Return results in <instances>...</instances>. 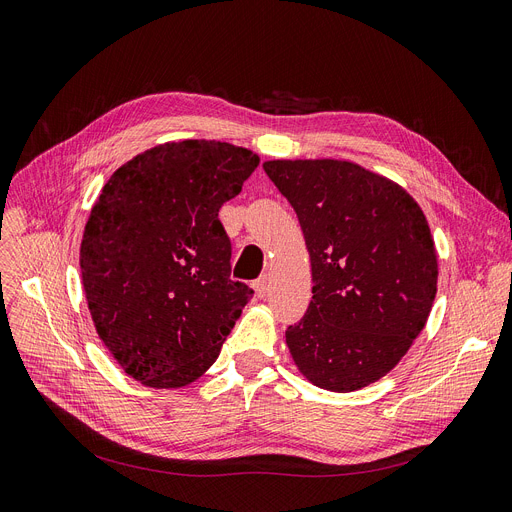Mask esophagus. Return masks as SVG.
Instances as JSON below:
<instances>
[{"mask_svg": "<svg viewBox=\"0 0 512 512\" xmlns=\"http://www.w3.org/2000/svg\"><path fill=\"white\" fill-rule=\"evenodd\" d=\"M268 288H270V276H268V274L259 276V278L253 282V291H255V295H257L259 299H263L265 295H268Z\"/></svg>", "mask_w": 512, "mask_h": 512, "instance_id": "obj_1", "label": "esophagus"}]
</instances>
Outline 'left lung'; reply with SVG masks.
<instances>
[{
    "mask_svg": "<svg viewBox=\"0 0 512 512\" xmlns=\"http://www.w3.org/2000/svg\"><path fill=\"white\" fill-rule=\"evenodd\" d=\"M293 205L311 259V303L286 328L309 383L355 391L379 381L425 328L437 293L427 217L387 177L351 161H265Z\"/></svg>",
    "mask_w": 512,
    "mask_h": 512,
    "instance_id": "1",
    "label": "left lung"
}]
</instances>
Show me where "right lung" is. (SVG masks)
<instances>
[{
  "mask_svg": "<svg viewBox=\"0 0 512 512\" xmlns=\"http://www.w3.org/2000/svg\"><path fill=\"white\" fill-rule=\"evenodd\" d=\"M257 165L247 148L182 140L144 150L104 184L81 238V280L98 337L138 383H194L251 301L230 278L217 213Z\"/></svg>",
  "mask_w": 512,
  "mask_h": 512,
  "instance_id": "right-lung-1",
  "label": "right lung"
}]
</instances>
